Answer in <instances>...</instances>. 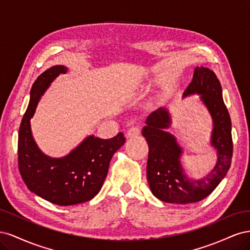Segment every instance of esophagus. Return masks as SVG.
I'll list each match as a JSON object with an SVG mask.
<instances>
[{"label": "esophagus", "mask_w": 250, "mask_h": 250, "mask_svg": "<svg viewBox=\"0 0 250 250\" xmlns=\"http://www.w3.org/2000/svg\"><path fill=\"white\" fill-rule=\"evenodd\" d=\"M141 132V127L140 125H133L131 127L128 128L127 130V137L128 138H133V137H138Z\"/></svg>", "instance_id": "obj_1"}]
</instances>
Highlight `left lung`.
I'll return each instance as SVG.
<instances>
[{
  "label": "left lung",
  "mask_w": 250,
  "mask_h": 250,
  "mask_svg": "<svg viewBox=\"0 0 250 250\" xmlns=\"http://www.w3.org/2000/svg\"><path fill=\"white\" fill-rule=\"evenodd\" d=\"M195 94L200 95L213 120L210 145L217 151V164L207 176L194 179L185 173L180 163L183 148L173 134L166 131L171 125L168 109L161 107L151 112L142 130L149 147L147 179L150 190L156 198L168 203L187 204L204 199L221 183L231 164V121L220 82L208 67L197 66L194 70L184 98Z\"/></svg>",
  "instance_id": "obj_1"
}]
</instances>
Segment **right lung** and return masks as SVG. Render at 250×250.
Listing matches in <instances>:
<instances>
[{
    "instance_id": "obj_1",
    "label": "right lung",
    "mask_w": 250,
    "mask_h": 250,
    "mask_svg": "<svg viewBox=\"0 0 250 250\" xmlns=\"http://www.w3.org/2000/svg\"><path fill=\"white\" fill-rule=\"evenodd\" d=\"M64 65L52 66L37 77L30 92L28 108L19 130V169L30 191L57 206L86 202L99 193L116 151L124 145L122 132L108 140L89 135L70 154L52 158L42 153L32 137L30 120L37 104Z\"/></svg>"
}]
</instances>
